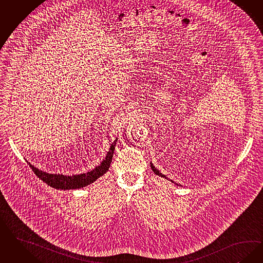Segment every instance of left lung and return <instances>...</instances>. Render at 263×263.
<instances>
[{"mask_svg":"<svg viewBox=\"0 0 263 263\" xmlns=\"http://www.w3.org/2000/svg\"><path fill=\"white\" fill-rule=\"evenodd\" d=\"M151 168L153 169V171L155 172V174H157V175H158V176H160V177H163V178L167 179L166 178V176H165V175H163L162 173H160V172H159V170H158V169L156 168V166H155V165H154V164L152 163V161H151ZM170 181H171L172 183H174V182H173L172 180H170ZM174 184H175V185H177V186H181V185H178L177 183H174Z\"/></svg>","mask_w":263,"mask_h":263,"instance_id":"8db88e82","label":"left lung"}]
</instances>
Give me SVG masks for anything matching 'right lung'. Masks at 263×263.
<instances>
[{
    "instance_id": "right-lung-1",
    "label": "right lung",
    "mask_w": 263,
    "mask_h": 263,
    "mask_svg": "<svg viewBox=\"0 0 263 263\" xmlns=\"http://www.w3.org/2000/svg\"><path fill=\"white\" fill-rule=\"evenodd\" d=\"M116 142H117V138L110 145V147L105 156V159H103V161L98 166H96L93 170L86 172V173H82V174H75V175H70V176L63 175V174H53V173H48V172L42 171L39 168H36L28 161H27V163L29 164L33 172L41 179L43 182H45L52 188L64 190V191L65 190L80 189V188H83V187H86V186L94 183L97 179L103 176L108 170L110 166V163H111V160H112L115 149H116Z\"/></svg>"
}]
</instances>
